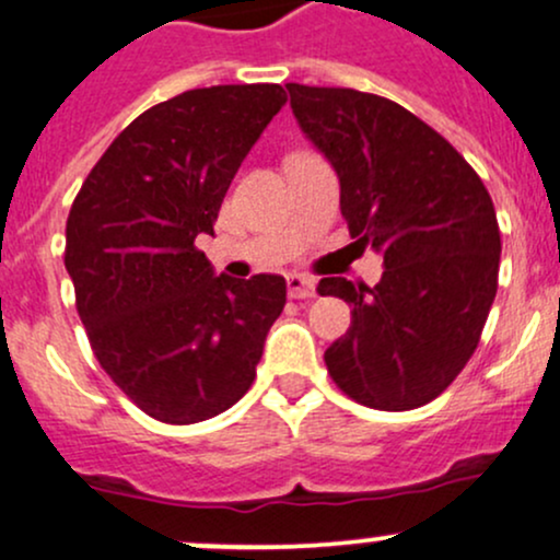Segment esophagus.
<instances>
[{"label":"esophagus","mask_w":560,"mask_h":560,"mask_svg":"<svg viewBox=\"0 0 560 560\" xmlns=\"http://www.w3.org/2000/svg\"><path fill=\"white\" fill-rule=\"evenodd\" d=\"M287 290H290V298L305 300L316 294V281L305 273H290L287 276Z\"/></svg>","instance_id":"esophagus-1"}]
</instances>
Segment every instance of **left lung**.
<instances>
[{
    "label": "left lung",
    "instance_id": "obj_1",
    "mask_svg": "<svg viewBox=\"0 0 560 560\" xmlns=\"http://www.w3.org/2000/svg\"><path fill=\"white\" fill-rule=\"evenodd\" d=\"M300 130L340 180V212L383 279L329 276L318 294L350 308L324 353L337 388L383 411L417 409L468 364L497 294L500 225L481 177L422 119L388 97L287 84Z\"/></svg>",
    "mask_w": 560,
    "mask_h": 560
}]
</instances>
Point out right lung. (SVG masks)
<instances>
[{"label":"right lung","mask_w":560,"mask_h":560,"mask_svg":"<svg viewBox=\"0 0 560 560\" xmlns=\"http://www.w3.org/2000/svg\"><path fill=\"white\" fill-rule=\"evenodd\" d=\"M284 103L279 84H220L159 103L108 145L73 199L66 270L92 350L145 415L170 425L231 409L284 311V276H218L194 247Z\"/></svg>","instance_id":"1"}]
</instances>
